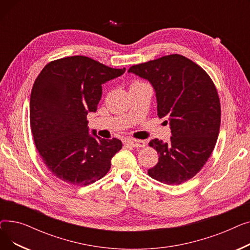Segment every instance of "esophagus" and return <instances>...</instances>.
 Masks as SVG:
<instances>
[{
  "label": "esophagus",
  "instance_id": "esophagus-1",
  "mask_svg": "<svg viewBox=\"0 0 250 250\" xmlns=\"http://www.w3.org/2000/svg\"><path fill=\"white\" fill-rule=\"evenodd\" d=\"M125 145H129L134 148H144L146 146V142L142 140H132V139H126L124 141Z\"/></svg>",
  "mask_w": 250,
  "mask_h": 250
}]
</instances>
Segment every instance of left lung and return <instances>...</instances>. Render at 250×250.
<instances>
[{"label": "left lung", "instance_id": "1", "mask_svg": "<svg viewBox=\"0 0 250 250\" xmlns=\"http://www.w3.org/2000/svg\"><path fill=\"white\" fill-rule=\"evenodd\" d=\"M153 86L157 111L169 123L168 143L154 139L149 146L159 161L148 174L165 185H180L192 178L207 163L219 135L221 106L209 76L192 61L170 55L128 69Z\"/></svg>", "mask_w": 250, "mask_h": 250}]
</instances>
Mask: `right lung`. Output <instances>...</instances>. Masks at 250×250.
Masks as SVG:
<instances>
[{
  "instance_id": "right-lung-1",
  "label": "right lung",
  "mask_w": 250,
  "mask_h": 250,
  "mask_svg": "<svg viewBox=\"0 0 250 250\" xmlns=\"http://www.w3.org/2000/svg\"><path fill=\"white\" fill-rule=\"evenodd\" d=\"M83 56L48 62L30 96V125L36 149L49 171L73 186H88L108 172L123 148L118 139L89 134L87 114L97 110L102 84L122 76Z\"/></svg>"
}]
</instances>
